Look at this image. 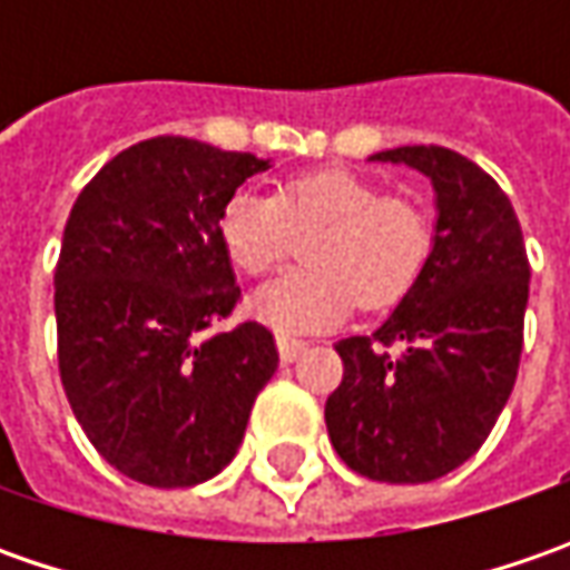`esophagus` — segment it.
Here are the masks:
<instances>
[{
  "label": "esophagus",
  "mask_w": 570,
  "mask_h": 570,
  "mask_svg": "<svg viewBox=\"0 0 570 570\" xmlns=\"http://www.w3.org/2000/svg\"><path fill=\"white\" fill-rule=\"evenodd\" d=\"M275 345H278V355H282V362H295L297 355L307 348V342L297 340V336H288V333H278V336H275Z\"/></svg>",
  "instance_id": "34e87169"
}]
</instances>
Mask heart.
Segmentation results:
<instances>
[{"label": "heart", "instance_id": "obj_1", "mask_svg": "<svg viewBox=\"0 0 570 570\" xmlns=\"http://www.w3.org/2000/svg\"><path fill=\"white\" fill-rule=\"evenodd\" d=\"M317 228L304 253L311 269L278 275L250 295L253 317L278 333L336 326L355 301L364 311L393 307L415 288L434 247L422 208L345 170L304 174L275 196L237 189L218 212L222 247L247 275L275 269L295 234Z\"/></svg>", "mask_w": 570, "mask_h": 570}]
</instances>
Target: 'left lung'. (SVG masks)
Masks as SVG:
<instances>
[{
    "label": "left lung",
    "mask_w": 570,
    "mask_h": 570,
    "mask_svg": "<svg viewBox=\"0 0 570 570\" xmlns=\"http://www.w3.org/2000/svg\"><path fill=\"white\" fill-rule=\"evenodd\" d=\"M434 187V247L415 288L371 336L336 342L326 431L348 470L415 485L466 463L508 403L523 348L530 263L504 189L441 145L371 155Z\"/></svg>",
    "instance_id": "obj_1"
}]
</instances>
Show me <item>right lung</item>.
<instances>
[{"label":"right lung","mask_w":570,"mask_h":570,"mask_svg":"<svg viewBox=\"0 0 570 570\" xmlns=\"http://www.w3.org/2000/svg\"><path fill=\"white\" fill-rule=\"evenodd\" d=\"M266 167L158 136L110 158L69 212L53 275L62 390L100 456L151 489L225 470L278 367L263 323L212 333L240 297L218 212Z\"/></svg>","instance_id":"right-lung-1"}]
</instances>
